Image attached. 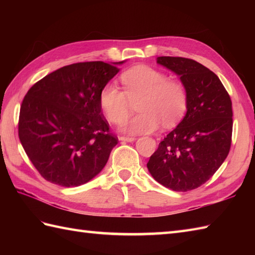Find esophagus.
Here are the masks:
<instances>
[{"mask_svg":"<svg viewBox=\"0 0 255 255\" xmlns=\"http://www.w3.org/2000/svg\"><path fill=\"white\" fill-rule=\"evenodd\" d=\"M119 140H121V141H128V142H131V141H134V140H136V138L134 137H129V136H121L119 137Z\"/></svg>","mask_w":255,"mask_h":255,"instance_id":"1","label":"esophagus"}]
</instances>
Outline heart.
Masks as SVG:
<instances>
[{
  "label": "heart",
  "instance_id": "b5f03b06",
  "mask_svg": "<svg viewBox=\"0 0 255 255\" xmlns=\"http://www.w3.org/2000/svg\"><path fill=\"white\" fill-rule=\"evenodd\" d=\"M124 91L116 84L107 83L100 93V105L113 124H123L136 104L138 115L124 126L130 133L151 132L161 123L173 126L184 116L188 94L181 81L171 80L159 70L147 66L133 67L121 77Z\"/></svg>",
  "mask_w": 255,
  "mask_h": 255
}]
</instances>
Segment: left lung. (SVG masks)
Returning <instances> with one entry per match:
<instances>
[{
  "label": "left lung",
  "instance_id": "1",
  "mask_svg": "<svg viewBox=\"0 0 255 255\" xmlns=\"http://www.w3.org/2000/svg\"><path fill=\"white\" fill-rule=\"evenodd\" d=\"M156 62L180 75L188 101L185 117L159 143L147 166L163 186L192 191L207 182L229 153L231 99L217 75L193 59L158 57Z\"/></svg>",
  "mask_w": 255,
  "mask_h": 255
}]
</instances>
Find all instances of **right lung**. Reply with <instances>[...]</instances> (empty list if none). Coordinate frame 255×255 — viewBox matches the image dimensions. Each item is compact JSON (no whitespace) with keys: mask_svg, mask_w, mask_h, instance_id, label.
Instances as JSON below:
<instances>
[{"mask_svg":"<svg viewBox=\"0 0 255 255\" xmlns=\"http://www.w3.org/2000/svg\"><path fill=\"white\" fill-rule=\"evenodd\" d=\"M123 62L70 64L27 92L20 105L18 137L45 180L64 187L79 186L107 163L118 138L103 115L100 93Z\"/></svg>","mask_w":255,"mask_h":255,"instance_id":"right-lung-1","label":"right lung"}]
</instances>
